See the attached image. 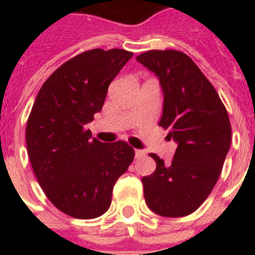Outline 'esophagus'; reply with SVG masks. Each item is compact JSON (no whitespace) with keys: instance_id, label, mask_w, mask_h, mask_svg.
<instances>
[{"instance_id":"1","label":"esophagus","mask_w":255,"mask_h":255,"mask_svg":"<svg viewBox=\"0 0 255 255\" xmlns=\"http://www.w3.org/2000/svg\"><path fill=\"white\" fill-rule=\"evenodd\" d=\"M135 156L137 157V159H141V157L145 156V152L141 151V149H135Z\"/></svg>"}]
</instances>
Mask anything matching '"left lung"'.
Returning <instances> with one entry per match:
<instances>
[{"label":"left lung","instance_id":"left-lung-1","mask_svg":"<svg viewBox=\"0 0 255 255\" xmlns=\"http://www.w3.org/2000/svg\"><path fill=\"white\" fill-rule=\"evenodd\" d=\"M159 77L164 92L159 126L178 144L169 164L156 153V170L141 178L148 208L185 217L213 190L232 143V126L216 88L186 54L149 50L136 58Z\"/></svg>","mask_w":255,"mask_h":255}]
</instances>
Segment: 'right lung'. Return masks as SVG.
<instances>
[{"instance_id": "right-lung-1", "label": "right lung", "mask_w": 255, "mask_h": 255, "mask_svg": "<svg viewBox=\"0 0 255 255\" xmlns=\"http://www.w3.org/2000/svg\"><path fill=\"white\" fill-rule=\"evenodd\" d=\"M132 55L123 49L78 54L46 79L33 104L26 124L30 163L46 197L70 217L106 213L116 180L133 161L128 143H102L86 129Z\"/></svg>"}]
</instances>
